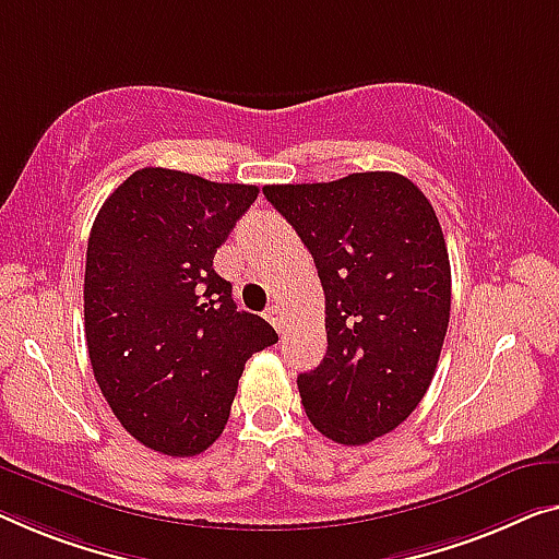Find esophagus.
<instances>
[{"label":"esophagus","instance_id":"obj_1","mask_svg":"<svg viewBox=\"0 0 559 559\" xmlns=\"http://www.w3.org/2000/svg\"><path fill=\"white\" fill-rule=\"evenodd\" d=\"M263 316L273 323V329H276V331L286 329V319H283V308L281 306H269V308H265Z\"/></svg>","mask_w":559,"mask_h":559}]
</instances>
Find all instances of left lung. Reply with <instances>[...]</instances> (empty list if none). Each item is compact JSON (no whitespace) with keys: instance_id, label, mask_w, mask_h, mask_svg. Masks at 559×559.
I'll list each match as a JSON object with an SVG mask.
<instances>
[{"instance_id":"left-lung-1","label":"left lung","mask_w":559,"mask_h":559,"mask_svg":"<svg viewBox=\"0 0 559 559\" xmlns=\"http://www.w3.org/2000/svg\"><path fill=\"white\" fill-rule=\"evenodd\" d=\"M263 195L311 251L326 296V356L298 373L306 416L331 441L369 444L419 406L447 336L452 271L435 207L384 170Z\"/></svg>"}]
</instances>
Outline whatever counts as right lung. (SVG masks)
Masks as SVG:
<instances>
[{
	"mask_svg": "<svg viewBox=\"0 0 559 559\" xmlns=\"http://www.w3.org/2000/svg\"><path fill=\"white\" fill-rule=\"evenodd\" d=\"M255 186L143 168L112 190L87 240L85 336L99 391L140 444L205 452L226 429L246 361L276 344L213 269Z\"/></svg>",
	"mask_w": 559,
	"mask_h": 559,
	"instance_id": "obj_1",
	"label": "right lung"
}]
</instances>
